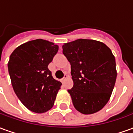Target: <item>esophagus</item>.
Here are the masks:
<instances>
[{"mask_svg": "<svg viewBox=\"0 0 133 133\" xmlns=\"http://www.w3.org/2000/svg\"><path fill=\"white\" fill-rule=\"evenodd\" d=\"M67 78H68V75H67L66 74H65V75H64L63 78H62V81H63V83L64 81H65V79H67Z\"/></svg>", "mask_w": 133, "mask_h": 133, "instance_id": "34e87169", "label": "esophagus"}]
</instances>
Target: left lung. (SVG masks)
Instances as JSON below:
<instances>
[{
  "label": "left lung",
  "mask_w": 133,
  "mask_h": 133,
  "mask_svg": "<svg viewBox=\"0 0 133 133\" xmlns=\"http://www.w3.org/2000/svg\"><path fill=\"white\" fill-rule=\"evenodd\" d=\"M70 63L73 87L68 91L75 108L85 115L97 112L110 98L117 78L115 58L102 42L78 39L64 43Z\"/></svg>",
  "instance_id": "left-lung-1"
}]
</instances>
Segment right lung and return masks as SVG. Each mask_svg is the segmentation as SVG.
I'll list each match as a JSON object with an SVG mask.
<instances>
[{
  "mask_svg": "<svg viewBox=\"0 0 133 133\" xmlns=\"http://www.w3.org/2000/svg\"><path fill=\"white\" fill-rule=\"evenodd\" d=\"M58 51L52 42L36 39L13 50L8 63L17 97L29 110L43 113L52 108L62 83L52 78L48 65Z\"/></svg>",
  "mask_w": 133,
  "mask_h": 133,
  "instance_id": "add662e5",
  "label": "right lung"
}]
</instances>
